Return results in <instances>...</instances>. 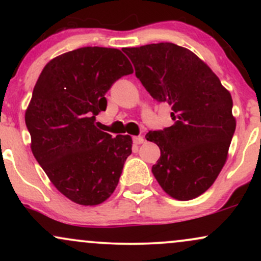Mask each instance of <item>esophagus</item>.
I'll use <instances>...</instances> for the list:
<instances>
[{
	"label": "esophagus",
	"mask_w": 261,
	"mask_h": 261,
	"mask_svg": "<svg viewBox=\"0 0 261 261\" xmlns=\"http://www.w3.org/2000/svg\"><path fill=\"white\" fill-rule=\"evenodd\" d=\"M133 141H134L135 145H141V143L145 142V139H143L142 136H135L134 139H133Z\"/></svg>",
	"instance_id": "34e87169"
}]
</instances>
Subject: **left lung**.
<instances>
[{"label": "left lung", "mask_w": 261, "mask_h": 261, "mask_svg": "<svg viewBox=\"0 0 261 261\" xmlns=\"http://www.w3.org/2000/svg\"><path fill=\"white\" fill-rule=\"evenodd\" d=\"M151 97L172 106V126L149 131L161 149L152 173L176 200L200 196L226 163L236 131L229 92L205 62L173 43L122 49Z\"/></svg>", "instance_id": "obj_1"}]
</instances>
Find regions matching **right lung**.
<instances>
[{
	"mask_svg": "<svg viewBox=\"0 0 261 261\" xmlns=\"http://www.w3.org/2000/svg\"><path fill=\"white\" fill-rule=\"evenodd\" d=\"M133 72L120 50L87 46L53 59L39 76L25 112L32 152L71 201L98 205L118 185L133 140L100 131L95 115L113 83Z\"/></svg>",
	"mask_w": 261,
	"mask_h": 261,
	"instance_id": "1",
	"label": "right lung"
}]
</instances>
